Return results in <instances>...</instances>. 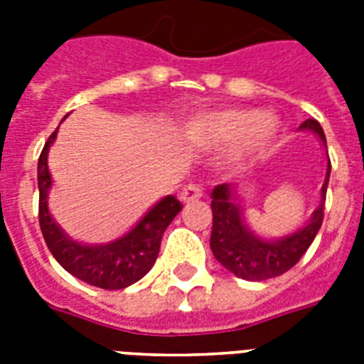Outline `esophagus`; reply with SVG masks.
I'll return each instance as SVG.
<instances>
[{
    "mask_svg": "<svg viewBox=\"0 0 364 364\" xmlns=\"http://www.w3.org/2000/svg\"><path fill=\"white\" fill-rule=\"evenodd\" d=\"M204 196V188L200 187V185H187V187L181 191V202L183 204H188V202H194V200H198Z\"/></svg>",
    "mask_w": 364,
    "mask_h": 364,
    "instance_id": "34e87169",
    "label": "esophagus"
}]
</instances>
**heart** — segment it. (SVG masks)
Here are the masks:
<instances>
[{"instance_id": "1", "label": "heart", "mask_w": 364, "mask_h": 364, "mask_svg": "<svg viewBox=\"0 0 364 364\" xmlns=\"http://www.w3.org/2000/svg\"><path fill=\"white\" fill-rule=\"evenodd\" d=\"M191 134L205 147L234 143L230 160L242 164L266 147V143L276 134V122L257 109L230 107L194 121L191 124Z\"/></svg>"}]
</instances>
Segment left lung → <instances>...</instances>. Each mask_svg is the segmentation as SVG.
<instances>
[{"label":"left lung","mask_w":364,"mask_h":364,"mask_svg":"<svg viewBox=\"0 0 364 364\" xmlns=\"http://www.w3.org/2000/svg\"><path fill=\"white\" fill-rule=\"evenodd\" d=\"M302 130H310L319 136L327 147V139L321 124L316 119H308L300 124ZM331 160L327 162V176L321 187V202L310 217L306 227L279 240H262L255 236L242 219V205L238 204L232 185L223 183L211 193V211H213V228H211V251L234 276L247 282H264L270 277L282 276L291 270L300 257L308 251L316 240L325 217V196H327Z\"/></svg>","instance_id":"obj_1"}]
</instances>
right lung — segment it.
Here are the masks:
<instances>
[{
    "label": "right lung",
    "mask_w": 364,
    "mask_h": 364,
    "mask_svg": "<svg viewBox=\"0 0 364 364\" xmlns=\"http://www.w3.org/2000/svg\"><path fill=\"white\" fill-rule=\"evenodd\" d=\"M68 117V115H65ZM64 117V119H65ZM58 128L50 134L37 162L39 185V227L53 257L77 279L100 289H124L139 282L159 257L162 234L183 204L176 196H164L145 213L130 232L104 245H85L71 240L48 211V191L53 187L48 171V149L56 139Z\"/></svg>",
    "instance_id": "add662e5"
}]
</instances>
